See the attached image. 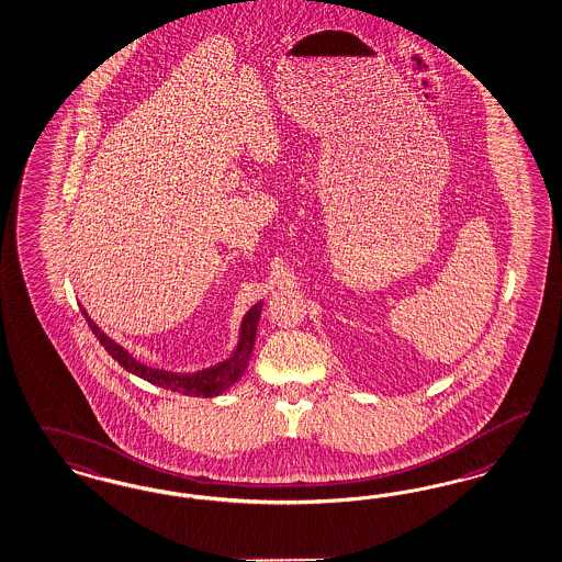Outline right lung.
Returning a JSON list of instances; mask_svg holds the SVG:
<instances>
[{
    "label": "right lung",
    "mask_w": 562,
    "mask_h": 562,
    "mask_svg": "<svg viewBox=\"0 0 562 562\" xmlns=\"http://www.w3.org/2000/svg\"><path fill=\"white\" fill-rule=\"evenodd\" d=\"M261 307H263V301L255 303L251 310L245 313L243 324H240V334H238V345L234 349L233 357H228L226 361H222L217 366L201 369V371H194V373H176V371L143 366L140 361H136L128 350L122 349L108 334H103L98 324L89 317V313H87L85 307H80V311H82V315H85L91 331L98 336L99 342L103 345V349L108 350L112 355V359H116L117 363L126 369V371H131V373H135L138 378L151 382L155 386L182 392L187 396L212 398V396H217V394H222L228 387L234 386L243 378V373L247 371V368H249Z\"/></svg>",
    "instance_id": "right-lung-1"
}]
</instances>
